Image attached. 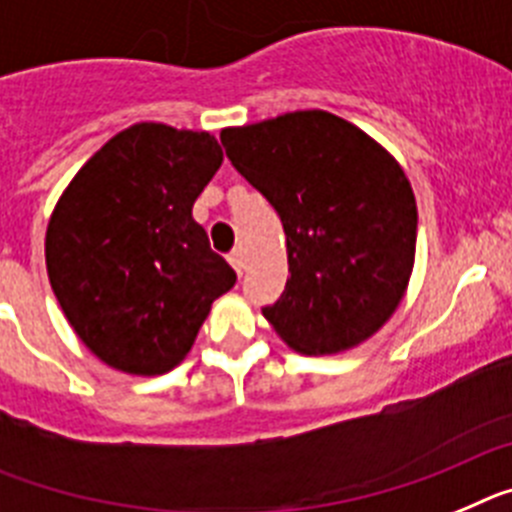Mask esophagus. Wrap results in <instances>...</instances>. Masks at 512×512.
<instances>
[{"mask_svg": "<svg viewBox=\"0 0 512 512\" xmlns=\"http://www.w3.org/2000/svg\"><path fill=\"white\" fill-rule=\"evenodd\" d=\"M229 262H231V268H234L239 275H242V270H244V252L242 250H234L229 255Z\"/></svg>", "mask_w": 512, "mask_h": 512, "instance_id": "esophagus-1", "label": "esophagus"}]
</instances>
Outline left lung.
<instances>
[{
    "label": "left lung",
    "mask_w": 512,
    "mask_h": 512,
    "mask_svg": "<svg viewBox=\"0 0 512 512\" xmlns=\"http://www.w3.org/2000/svg\"><path fill=\"white\" fill-rule=\"evenodd\" d=\"M239 175L278 211L286 291L262 314L288 348H358L402 304L415 268L417 203L402 164L327 110L221 131Z\"/></svg>",
    "instance_id": "left-lung-1"
}]
</instances>
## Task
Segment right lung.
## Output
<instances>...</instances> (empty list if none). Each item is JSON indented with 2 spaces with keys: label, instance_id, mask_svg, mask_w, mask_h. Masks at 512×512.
I'll use <instances>...</instances> for the list:
<instances>
[{
  "label": "right lung",
  "instance_id": "obj_1",
  "mask_svg": "<svg viewBox=\"0 0 512 512\" xmlns=\"http://www.w3.org/2000/svg\"><path fill=\"white\" fill-rule=\"evenodd\" d=\"M224 162L216 136L164 123L115 133L71 177L46 229V270L71 330L131 376L185 361L237 273L193 203Z\"/></svg>",
  "mask_w": 512,
  "mask_h": 512
}]
</instances>
